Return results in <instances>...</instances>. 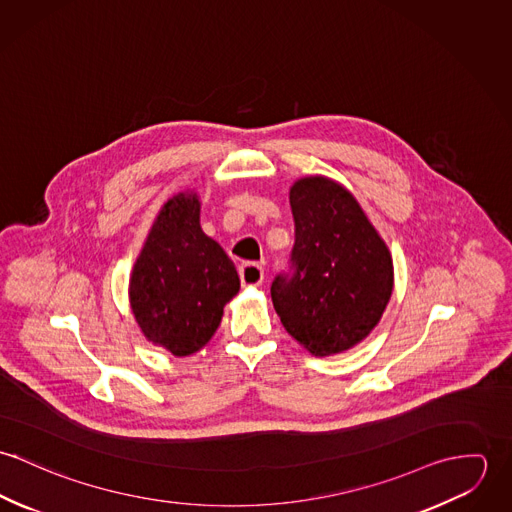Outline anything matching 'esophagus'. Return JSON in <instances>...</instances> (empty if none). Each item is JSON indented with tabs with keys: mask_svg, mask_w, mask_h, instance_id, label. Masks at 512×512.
Instances as JSON below:
<instances>
[{
	"mask_svg": "<svg viewBox=\"0 0 512 512\" xmlns=\"http://www.w3.org/2000/svg\"><path fill=\"white\" fill-rule=\"evenodd\" d=\"M242 286H262L264 282V268L256 262H244L238 268Z\"/></svg>",
	"mask_w": 512,
	"mask_h": 512,
	"instance_id": "1",
	"label": "esophagus"
}]
</instances>
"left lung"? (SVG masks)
I'll list each match as a JSON object with an SVG mask.
<instances>
[{
    "label": "left lung",
    "instance_id": "1",
    "mask_svg": "<svg viewBox=\"0 0 512 512\" xmlns=\"http://www.w3.org/2000/svg\"><path fill=\"white\" fill-rule=\"evenodd\" d=\"M290 270L272 282L282 325L317 357L343 353L380 321L392 293V258L357 199L327 177L290 191Z\"/></svg>",
    "mask_w": 512,
    "mask_h": 512
}]
</instances>
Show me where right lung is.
Segmentation results:
<instances>
[{
    "mask_svg": "<svg viewBox=\"0 0 512 512\" xmlns=\"http://www.w3.org/2000/svg\"><path fill=\"white\" fill-rule=\"evenodd\" d=\"M197 195L179 193L153 222L130 278V303L147 341L187 357L213 337L240 290L232 260L199 224Z\"/></svg>",
    "mask_w": 512,
    "mask_h": 512,
    "instance_id": "add662e5",
    "label": "right lung"
}]
</instances>
